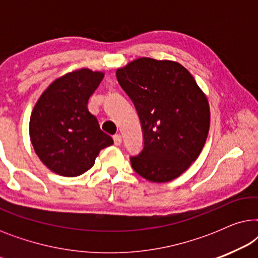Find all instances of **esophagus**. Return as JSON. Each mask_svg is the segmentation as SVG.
Instances as JSON below:
<instances>
[{
  "label": "esophagus",
  "mask_w": 258,
  "mask_h": 258,
  "mask_svg": "<svg viewBox=\"0 0 258 258\" xmlns=\"http://www.w3.org/2000/svg\"><path fill=\"white\" fill-rule=\"evenodd\" d=\"M112 139H114V143H115V146H119V144H121V142H122V136L121 135H114V137H112Z\"/></svg>",
  "instance_id": "1"
}]
</instances>
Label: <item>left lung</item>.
Instances as JSON below:
<instances>
[{
  "label": "left lung",
  "instance_id": "left-lung-1",
  "mask_svg": "<svg viewBox=\"0 0 258 258\" xmlns=\"http://www.w3.org/2000/svg\"><path fill=\"white\" fill-rule=\"evenodd\" d=\"M119 86L139 114L144 146L130 158L150 182L175 179L196 161L210 126L206 94L182 64L141 57L116 70Z\"/></svg>",
  "mask_w": 258,
  "mask_h": 258
}]
</instances>
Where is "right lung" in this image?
Wrapping results in <instances>:
<instances>
[{
  "label": "right lung",
  "instance_id": "obj_1",
  "mask_svg": "<svg viewBox=\"0 0 258 258\" xmlns=\"http://www.w3.org/2000/svg\"><path fill=\"white\" fill-rule=\"evenodd\" d=\"M104 74L82 68L55 80L43 91L30 116L35 153L55 174L75 177L93 167L95 158L114 141L100 129L88 101Z\"/></svg>",
  "mask_w": 258,
  "mask_h": 258
}]
</instances>
